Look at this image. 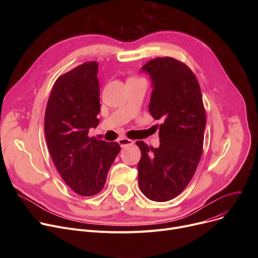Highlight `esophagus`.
Here are the masks:
<instances>
[{
  "mask_svg": "<svg viewBox=\"0 0 258 258\" xmlns=\"http://www.w3.org/2000/svg\"><path fill=\"white\" fill-rule=\"evenodd\" d=\"M118 143L121 147H124V146H128V145L134 144V141L128 139V138H125V137H121V138L118 139Z\"/></svg>",
  "mask_w": 258,
  "mask_h": 258,
  "instance_id": "1",
  "label": "esophagus"
}]
</instances>
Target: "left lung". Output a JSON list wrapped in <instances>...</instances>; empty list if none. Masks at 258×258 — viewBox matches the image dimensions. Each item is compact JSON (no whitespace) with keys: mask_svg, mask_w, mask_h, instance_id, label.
<instances>
[{"mask_svg":"<svg viewBox=\"0 0 258 258\" xmlns=\"http://www.w3.org/2000/svg\"><path fill=\"white\" fill-rule=\"evenodd\" d=\"M153 80L148 110L163 123L160 146L143 141L138 181L142 194L155 202L179 196L191 181L203 154L206 112L197 76L186 63L173 57L151 59L142 67Z\"/></svg>","mask_w":258,"mask_h":258,"instance_id":"obj_1","label":"left lung"}]
</instances>
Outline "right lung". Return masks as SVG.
<instances>
[{
	"instance_id": "obj_1",
	"label": "right lung",
	"mask_w": 258,
	"mask_h": 258,
	"mask_svg": "<svg viewBox=\"0 0 258 258\" xmlns=\"http://www.w3.org/2000/svg\"><path fill=\"white\" fill-rule=\"evenodd\" d=\"M98 63L88 61L60 75L46 106L45 135L50 156L64 183L79 196L102 190L120 146L89 137L99 123Z\"/></svg>"
}]
</instances>
